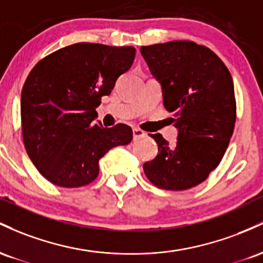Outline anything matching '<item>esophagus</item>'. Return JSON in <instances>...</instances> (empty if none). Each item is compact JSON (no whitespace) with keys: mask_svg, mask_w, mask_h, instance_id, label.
Here are the masks:
<instances>
[{"mask_svg":"<svg viewBox=\"0 0 263 263\" xmlns=\"http://www.w3.org/2000/svg\"><path fill=\"white\" fill-rule=\"evenodd\" d=\"M146 135L145 132H143L139 128H133V137L134 139H140V138H144Z\"/></svg>","mask_w":263,"mask_h":263,"instance_id":"esophagus-1","label":"esophagus"}]
</instances>
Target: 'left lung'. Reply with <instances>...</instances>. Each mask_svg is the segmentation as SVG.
<instances>
[{"label": "left lung", "instance_id": "8db88e82", "mask_svg": "<svg viewBox=\"0 0 263 263\" xmlns=\"http://www.w3.org/2000/svg\"><path fill=\"white\" fill-rule=\"evenodd\" d=\"M150 72L161 85L164 107L178 129L169 145L160 134L154 160L143 165L150 182L165 190L196 186L216 169L236 122L234 82L223 62L208 47L190 41L140 47Z\"/></svg>", "mask_w": 263, "mask_h": 263}]
</instances>
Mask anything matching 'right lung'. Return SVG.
I'll use <instances>...</instances> for the list:
<instances>
[{
	"mask_svg": "<svg viewBox=\"0 0 263 263\" xmlns=\"http://www.w3.org/2000/svg\"><path fill=\"white\" fill-rule=\"evenodd\" d=\"M134 58V47L76 43L51 53L31 70L21 94L23 143L52 184H89L98 176L100 159L132 141L130 126L104 128L96 120V108Z\"/></svg>",
	"mask_w": 263,
	"mask_h": 263,
	"instance_id": "obj_1",
	"label": "right lung"
}]
</instances>
